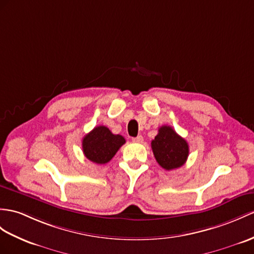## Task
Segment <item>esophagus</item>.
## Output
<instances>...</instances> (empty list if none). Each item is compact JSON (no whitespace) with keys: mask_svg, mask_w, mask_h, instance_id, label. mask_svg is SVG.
I'll return each instance as SVG.
<instances>
[{"mask_svg":"<svg viewBox=\"0 0 254 254\" xmlns=\"http://www.w3.org/2000/svg\"><path fill=\"white\" fill-rule=\"evenodd\" d=\"M132 142H135V143H141V142H143V137H142V135H138V137L132 138Z\"/></svg>","mask_w":254,"mask_h":254,"instance_id":"obj_1","label":"esophagus"}]
</instances>
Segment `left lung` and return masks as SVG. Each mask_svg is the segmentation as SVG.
<instances>
[{
    "mask_svg": "<svg viewBox=\"0 0 254 254\" xmlns=\"http://www.w3.org/2000/svg\"><path fill=\"white\" fill-rule=\"evenodd\" d=\"M151 146L156 162L166 170L177 169L185 164L189 156V143L170 126L158 129Z\"/></svg>",
    "mask_w": 254,
    "mask_h": 254,
    "instance_id": "left-lung-1",
    "label": "left lung"
}]
</instances>
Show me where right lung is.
<instances>
[{
  "label": "right lung",
  "mask_w": 254,
  "mask_h": 254,
  "mask_svg": "<svg viewBox=\"0 0 254 254\" xmlns=\"http://www.w3.org/2000/svg\"><path fill=\"white\" fill-rule=\"evenodd\" d=\"M125 142L123 135L112 133L108 127L97 126L83 138V152L90 162L107 164Z\"/></svg>",
  "instance_id": "1"
}]
</instances>
